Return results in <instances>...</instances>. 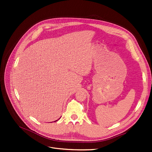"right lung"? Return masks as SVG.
<instances>
[{
  "label": "right lung",
  "mask_w": 152,
  "mask_h": 152,
  "mask_svg": "<svg viewBox=\"0 0 152 152\" xmlns=\"http://www.w3.org/2000/svg\"><path fill=\"white\" fill-rule=\"evenodd\" d=\"M58 120H56L55 121H58ZM55 121H54V122H55Z\"/></svg>",
  "instance_id": "obj_1"
}]
</instances>
